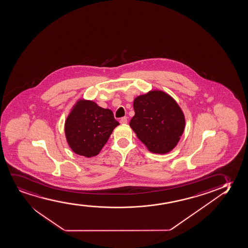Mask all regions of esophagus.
<instances>
[{"mask_svg": "<svg viewBox=\"0 0 248 248\" xmlns=\"http://www.w3.org/2000/svg\"><path fill=\"white\" fill-rule=\"evenodd\" d=\"M120 123H122V124H126V123H127V117L124 116L123 118H121Z\"/></svg>", "mask_w": 248, "mask_h": 248, "instance_id": "obj_1", "label": "esophagus"}]
</instances>
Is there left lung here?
I'll use <instances>...</instances> for the list:
<instances>
[{
  "label": "left lung",
  "instance_id": "left-lung-1",
  "mask_svg": "<svg viewBox=\"0 0 248 248\" xmlns=\"http://www.w3.org/2000/svg\"><path fill=\"white\" fill-rule=\"evenodd\" d=\"M135 115L130 126L151 153L166 154L179 143L185 128V116L173 98L154 90L134 99Z\"/></svg>",
  "mask_w": 248,
  "mask_h": 248
}]
</instances>
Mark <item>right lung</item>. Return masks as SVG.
I'll use <instances>...</instances> for the list:
<instances>
[{"label": "right lung", "instance_id": "add662e5", "mask_svg": "<svg viewBox=\"0 0 248 248\" xmlns=\"http://www.w3.org/2000/svg\"><path fill=\"white\" fill-rule=\"evenodd\" d=\"M118 125L110 109H104L92 100L79 99L64 123L66 141L75 154L94 157Z\"/></svg>", "mask_w": 248, "mask_h": 248}]
</instances>
